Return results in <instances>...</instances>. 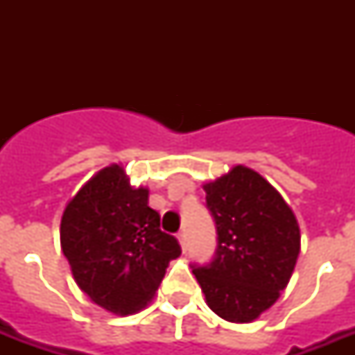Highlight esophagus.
Returning a JSON list of instances; mask_svg holds the SVG:
<instances>
[{
    "label": "esophagus",
    "instance_id": "esophagus-1",
    "mask_svg": "<svg viewBox=\"0 0 355 355\" xmlns=\"http://www.w3.org/2000/svg\"><path fill=\"white\" fill-rule=\"evenodd\" d=\"M178 243H180V247H182V250L186 252V248H188V236H186V232H178Z\"/></svg>",
    "mask_w": 355,
    "mask_h": 355
}]
</instances>
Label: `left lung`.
Listing matches in <instances>:
<instances>
[{
  "mask_svg": "<svg viewBox=\"0 0 355 355\" xmlns=\"http://www.w3.org/2000/svg\"><path fill=\"white\" fill-rule=\"evenodd\" d=\"M217 228L216 258L193 275L208 308L228 322H252L280 298L300 252V228L284 197L259 173L234 166L206 182Z\"/></svg>",
  "mask_w": 355,
  "mask_h": 355,
  "instance_id": "obj_1",
  "label": "left lung"
}]
</instances>
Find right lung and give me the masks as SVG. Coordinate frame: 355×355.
<instances>
[{
  "label": "right lung",
  "instance_id": "obj_1",
  "mask_svg": "<svg viewBox=\"0 0 355 355\" xmlns=\"http://www.w3.org/2000/svg\"><path fill=\"white\" fill-rule=\"evenodd\" d=\"M60 247L80 291L112 315H132L155 298L177 237L160 230L149 188L130 186L118 164L97 171L64 208Z\"/></svg>",
  "mask_w": 355,
  "mask_h": 355
}]
</instances>
